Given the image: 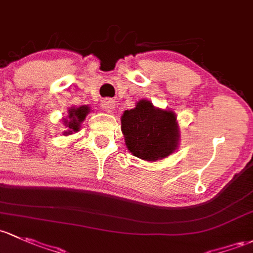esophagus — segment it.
Here are the masks:
<instances>
[{
	"label": "esophagus",
	"instance_id": "1",
	"mask_svg": "<svg viewBox=\"0 0 253 253\" xmlns=\"http://www.w3.org/2000/svg\"><path fill=\"white\" fill-rule=\"evenodd\" d=\"M100 104H102L103 109H104L105 111H108V113H110V111H113L114 109H115V100L110 99V98L103 99Z\"/></svg>",
	"mask_w": 253,
	"mask_h": 253
}]
</instances>
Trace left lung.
<instances>
[{
    "label": "left lung",
    "instance_id": "left-lung-1",
    "mask_svg": "<svg viewBox=\"0 0 253 253\" xmlns=\"http://www.w3.org/2000/svg\"><path fill=\"white\" fill-rule=\"evenodd\" d=\"M121 131L128 150L137 158L156 161L166 158L178 145V126L172 111L156 109L140 100L121 118Z\"/></svg>",
    "mask_w": 253,
    "mask_h": 253
}]
</instances>
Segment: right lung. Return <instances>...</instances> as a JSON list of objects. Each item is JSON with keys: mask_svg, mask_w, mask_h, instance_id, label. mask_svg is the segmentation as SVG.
I'll return each mask as SVG.
<instances>
[{"mask_svg": "<svg viewBox=\"0 0 253 253\" xmlns=\"http://www.w3.org/2000/svg\"><path fill=\"white\" fill-rule=\"evenodd\" d=\"M89 113L88 106H80V108H73L69 110V120H65L64 124L68 127V131L64 134H73V132H78L80 129V124L84 121L87 114Z\"/></svg>", "mask_w": 253, "mask_h": 253, "instance_id": "add662e5", "label": "right lung"}]
</instances>
